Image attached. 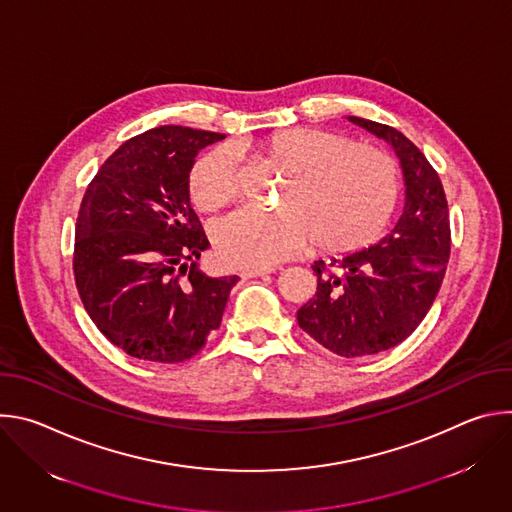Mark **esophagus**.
<instances>
[{"instance_id":"1","label":"esophagus","mask_w":512,"mask_h":512,"mask_svg":"<svg viewBox=\"0 0 512 512\" xmlns=\"http://www.w3.org/2000/svg\"><path fill=\"white\" fill-rule=\"evenodd\" d=\"M269 273H273V269H249V271H243L241 277L249 279V277H263V275H269Z\"/></svg>"}]
</instances>
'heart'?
I'll return each instance as SVG.
<instances>
[{
    "label": "heart",
    "instance_id": "b5f03b06",
    "mask_svg": "<svg viewBox=\"0 0 512 512\" xmlns=\"http://www.w3.org/2000/svg\"><path fill=\"white\" fill-rule=\"evenodd\" d=\"M251 148L289 174L279 210L241 208L216 223L214 247L237 269H267L312 239L320 251H352L385 229L399 194V172L373 145L312 127L275 131ZM239 194L237 158L229 148L202 154L190 170V196L216 210Z\"/></svg>",
    "mask_w": 512,
    "mask_h": 512
}]
</instances>
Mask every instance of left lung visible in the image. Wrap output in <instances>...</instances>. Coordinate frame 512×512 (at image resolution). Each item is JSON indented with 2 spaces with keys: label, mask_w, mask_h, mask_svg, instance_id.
Segmentation results:
<instances>
[{
  "label": "left lung",
  "mask_w": 512,
  "mask_h": 512,
  "mask_svg": "<svg viewBox=\"0 0 512 512\" xmlns=\"http://www.w3.org/2000/svg\"><path fill=\"white\" fill-rule=\"evenodd\" d=\"M385 139L399 158L405 204L397 225L375 245L314 263L316 296L298 310V324L344 358L389 350L429 312L450 259V214L440 176L415 143L395 127L348 117Z\"/></svg>",
  "instance_id": "1"
}]
</instances>
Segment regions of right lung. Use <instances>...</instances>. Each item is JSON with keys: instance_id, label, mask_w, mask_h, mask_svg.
<instances>
[{"instance_id": "add662e5", "label": "right lung", "mask_w": 512, "mask_h": 512, "mask_svg": "<svg viewBox=\"0 0 512 512\" xmlns=\"http://www.w3.org/2000/svg\"><path fill=\"white\" fill-rule=\"evenodd\" d=\"M223 133L162 125L127 139L81 202L75 281L87 314L133 358L182 362L221 326L237 275L198 267L210 247L190 206L196 154Z\"/></svg>"}]
</instances>
